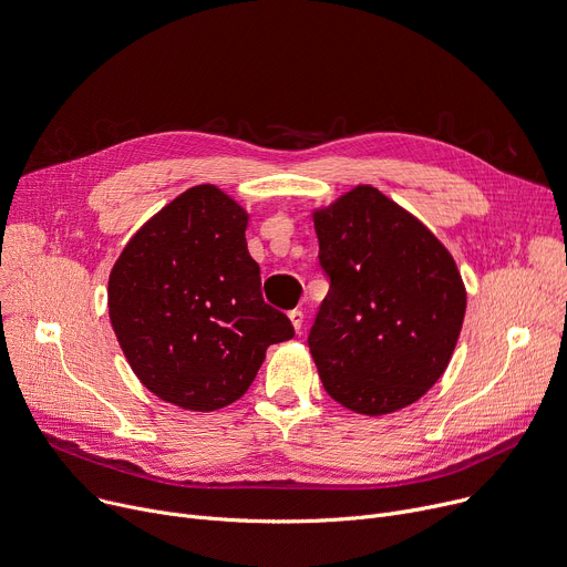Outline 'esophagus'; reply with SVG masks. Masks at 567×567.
Wrapping results in <instances>:
<instances>
[{"label":"esophagus","mask_w":567,"mask_h":567,"mask_svg":"<svg viewBox=\"0 0 567 567\" xmlns=\"http://www.w3.org/2000/svg\"><path fill=\"white\" fill-rule=\"evenodd\" d=\"M289 319H291L293 330H296V332H300V330H302V319H305L302 310H298V307H296V310H291V312H289Z\"/></svg>","instance_id":"34e87169"}]
</instances>
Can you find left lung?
<instances>
[{"instance_id":"8db88e82","label":"left lung","mask_w":567,"mask_h":567,"mask_svg":"<svg viewBox=\"0 0 567 567\" xmlns=\"http://www.w3.org/2000/svg\"><path fill=\"white\" fill-rule=\"evenodd\" d=\"M315 228L330 289L307 343L326 391L367 416L416 402L443 375L466 315L452 255L371 185L317 213Z\"/></svg>"}]
</instances>
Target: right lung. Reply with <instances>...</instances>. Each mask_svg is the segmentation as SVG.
Instances as JSON below:
<instances>
[{
	"mask_svg": "<svg viewBox=\"0 0 567 567\" xmlns=\"http://www.w3.org/2000/svg\"><path fill=\"white\" fill-rule=\"evenodd\" d=\"M246 221L221 189L196 185L135 233L111 271V323L133 373L183 409L235 402L267 348L293 337L262 298Z\"/></svg>",
	"mask_w": 567,
	"mask_h": 567,
	"instance_id": "obj_1",
	"label": "right lung"
}]
</instances>
